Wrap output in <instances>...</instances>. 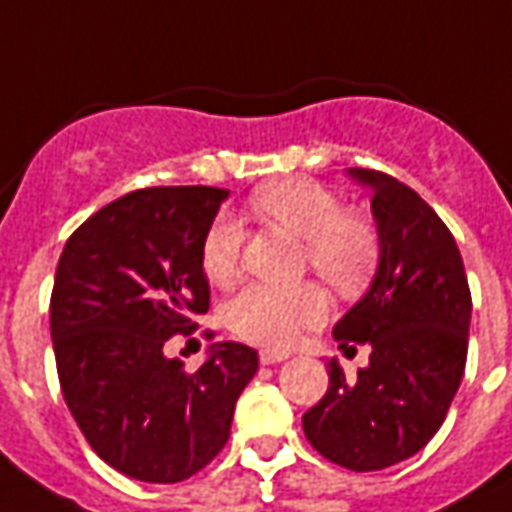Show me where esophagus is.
Listing matches in <instances>:
<instances>
[{
    "label": "esophagus",
    "instance_id": "obj_1",
    "mask_svg": "<svg viewBox=\"0 0 512 512\" xmlns=\"http://www.w3.org/2000/svg\"><path fill=\"white\" fill-rule=\"evenodd\" d=\"M259 360H261V365H275V363H283V360H286V354L272 352V349H261Z\"/></svg>",
    "mask_w": 512,
    "mask_h": 512
}]
</instances>
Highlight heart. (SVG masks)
I'll return each mask as SVG.
<instances>
[{
  "label": "heart",
  "instance_id": "b5f03b06",
  "mask_svg": "<svg viewBox=\"0 0 512 512\" xmlns=\"http://www.w3.org/2000/svg\"><path fill=\"white\" fill-rule=\"evenodd\" d=\"M261 215L305 240V261L338 292H354L368 281L379 259L374 223L357 212H343L333 190L305 177L272 182L253 196ZM245 229L231 212H220L201 242L204 275L218 286L240 278ZM330 313L327 294L316 283L292 289L253 283L226 308L229 327L245 341L286 349L305 330L319 327Z\"/></svg>",
  "mask_w": 512,
  "mask_h": 512
}]
</instances>
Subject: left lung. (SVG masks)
Segmentation results:
<instances>
[{
	"label": "left lung",
	"instance_id": "left-lung-1",
	"mask_svg": "<svg viewBox=\"0 0 512 512\" xmlns=\"http://www.w3.org/2000/svg\"><path fill=\"white\" fill-rule=\"evenodd\" d=\"M349 177L374 193L379 267L333 335L343 352L368 343L371 357L357 376L330 360V387L302 431L327 461L376 472L412 458L445 423L464 379L472 294L453 234L409 185L374 169Z\"/></svg>",
	"mask_w": 512,
	"mask_h": 512
}]
</instances>
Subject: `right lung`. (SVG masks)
<instances>
[{
	"label": "right lung",
	"instance_id": "obj_1",
	"mask_svg": "<svg viewBox=\"0 0 512 512\" xmlns=\"http://www.w3.org/2000/svg\"><path fill=\"white\" fill-rule=\"evenodd\" d=\"M229 190H133L84 220L59 256L51 341L59 387L89 447L141 483H179L223 450L237 398L259 368L218 343L185 371L163 343L210 308L201 242Z\"/></svg>",
	"mask_w": 512,
	"mask_h": 512
}]
</instances>
